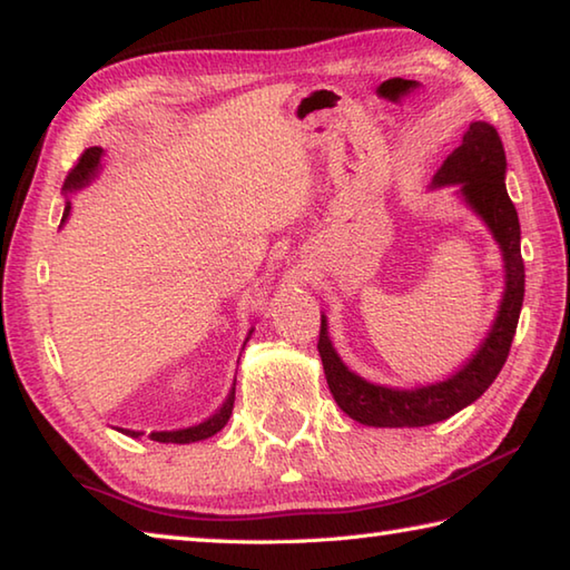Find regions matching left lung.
I'll list each match as a JSON object with an SVG mask.
<instances>
[{"label": "left lung", "instance_id": "8db88e82", "mask_svg": "<svg viewBox=\"0 0 570 570\" xmlns=\"http://www.w3.org/2000/svg\"><path fill=\"white\" fill-rule=\"evenodd\" d=\"M505 151L499 131L485 121H473L463 134L459 149L441 164L433 177V186H459L461 199L481 216L493 239L499 242L505 268V292L499 316L493 321L489 336L475 351L473 358L451 379L419 389H389L368 384L366 379L348 371L331 346L326 316H321L318 354L324 364L326 384L334 393L341 411L366 426L403 429L429 426L453 416L469 406L499 376L509 358L511 341L519 326L525 272L521 258V224L515 206L505 191Z\"/></svg>", "mask_w": 570, "mask_h": 570}]
</instances>
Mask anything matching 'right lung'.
Wrapping results in <instances>:
<instances>
[{
    "label": "right lung",
    "instance_id": "1",
    "mask_svg": "<svg viewBox=\"0 0 570 570\" xmlns=\"http://www.w3.org/2000/svg\"><path fill=\"white\" fill-rule=\"evenodd\" d=\"M101 154H105V149L101 147H89L85 154H81L79 157V161L75 164V169H71L69 174H67V179H65V186H61V191L65 194H71V191H79L81 186H87L91 179L97 177V171H99V167H101ZM69 209H71V204L67 202V206H65V216H61V222L67 219L69 216ZM254 331V328H252ZM252 331H249V336H252ZM246 336V338H249ZM236 386V384H234ZM234 386H232V391H229V396H226V401L222 403V409L214 413V416H209L206 421H202L199 426H189V429H179V431H154V433H149V439L151 441H159V443H194V441H204V439H209V436H214L216 431H222L224 426H226V421H229V416H232V409H234ZM124 433H129V436H141L139 431H124Z\"/></svg>",
    "mask_w": 570,
    "mask_h": 570
}]
</instances>
